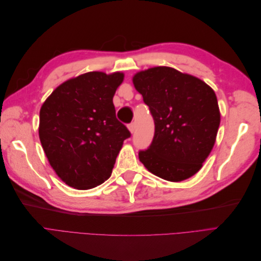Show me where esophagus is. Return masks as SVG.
I'll return each mask as SVG.
<instances>
[{"instance_id":"esophagus-1","label":"esophagus","mask_w":261,"mask_h":261,"mask_svg":"<svg viewBox=\"0 0 261 261\" xmlns=\"http://www.w3.org/2000/svg\"><path fill=\"white\" fill-rule=\"evenodd\" d=\"M128 129L130 133H134L135 132V123H130L128 124Z\"/></svg>"}]
</instances>
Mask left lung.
<instances>
[{
    "instance_id": "left-lung-1",
    "label": "left lung",
    "mask_w": 261,
    "mask_h": 261,
    "mask_svg": "<svg viewBox=\"0 0 261 261\" xmlns=\"http://www.w3.org/2000/svg\"><path fill=\"white\" fill-rule=\"evenodd\" d=\"M154 121L151 145L139 160L149 172L180 181L198 172L215 146L220 111L215 91L199 78L158 66L133 77Z\"/></svg>"
}]
</instances>
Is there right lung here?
I'll list each match as a JSON object with an SVG mask.
<instances>
[{"instance_id": "right-lung-1", "label": "right lung", "mask_w": 261, "mask_h": 261, "mask_svg": "<svg viewBox=\"0 0 261 261\" xmlns=\"http://www.w3.org/2000/svg\"><path fill=\"white\" fill-rule=\"evenodd\" d=\"M124 74L89 72L60 85L40 109L39 137L58 176L90 189L111 176L130 133L116 118L113 97Z\"/></svg>"}]
</instances>
